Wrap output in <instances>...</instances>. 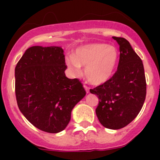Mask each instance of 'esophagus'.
I'll return each mask as SVG.
<instances>
[{
  "instance_id": "obj_1",
  "label": "esophagus",
  "mask_w": 160,
  "mask_h": 160,
  "mask_svg": "<svg viewBox=\"0 0 160 160\" xmlns=\"http://www.w3.org/2000/svg\"><path fill=\"white\" fill-rule=\"evenodd\" d=\"M83 87H84V89H85V90H86V92H87V93L90 92V88H89V87H87V86L84 85V86H83Z\"/></svg>"
}]
</instances>
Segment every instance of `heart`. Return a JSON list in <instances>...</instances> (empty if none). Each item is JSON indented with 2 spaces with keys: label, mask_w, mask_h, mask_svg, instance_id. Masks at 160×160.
<instances>
[{
  "label": "heart",
  "mask_w": 160,
  "mask_h": 160,
  "mask_svg": "<svg viewBox=\"0 0 160 160\" xmlns=\"http://www.w3.org/2000/svg\"><path fill=\"white\" fill-rule=\"evenodd\" d=\"M119 53L114 46L105 43H91L78 46L73 56L66 58L70 71L78 75L81 66L85 67V76L94 85H101L112 77L118 62Z\"/></svg>",
  "instance_id": "obj_1"
}]
</instances>
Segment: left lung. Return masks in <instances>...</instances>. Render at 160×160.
Here are the masks:
<instances>
[{
	"instance_id": "1",
	"label": "left lung",
	"mask_w": 160,
	"mask_h": 160,
	"mask_svg": "<svg viewBox=\"0 0 160 160\" xmlns=\"http://www.w3.org/2000/svg\"><path fill=\"white\" fill-rule=\"evenodd\" d=\"M119 46L117 71L105 83L90 90L98 96L95 110L100 123L118 130L136 118L146 98L147 84L142 60L123 38L112 37Z\"/></svg>"
}]
</instances>
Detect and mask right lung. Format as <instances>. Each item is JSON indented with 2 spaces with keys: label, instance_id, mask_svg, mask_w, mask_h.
I'll list each match as a JSON object with an SVG mask.
<instances>
[{
  "label": "right lung",
  "instance_id": "1",
  "mask_svg": "<svg viewBox=\"0 0 160 160\" xmlns=\"http://www.w3.org/2000/svg\"><path fill=\"white\" fill-rule=\"evenodd\" d=\"M61 46L29 47L15 68L20 111L41 131L58 133L67 127L72 110L86 95L78 79L68 78Z\"/></svg>",
  "mask_w": 160,
  "mask_h": 160
}]
</instances>
